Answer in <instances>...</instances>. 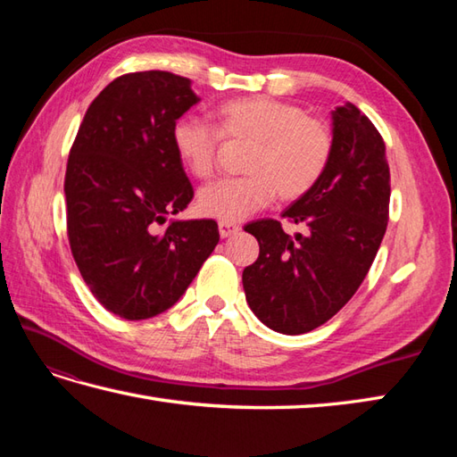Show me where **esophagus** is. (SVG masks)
Returning <instances> with one entry per match:
<instances>
[{
    "label": "esophagus",
    "mask_w": 457,
    "mask_h": 457,
    "mask_svg": "<svg viewBox=\"0 0 457 457\" xmlns=\"http://www.w3.org/2000/svg\"><path fill=\"white\" fill-rule=\"evenodd\" d=\"M218 228H220V236L221 237H229V236H234V234H237V231H239L237 223H231V221H220Z\"/></svg>",
    "instance_id": "esophagus-1"
}]
</instances>
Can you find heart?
<instances>
[{
	"instance_id": "1",
	"label": "heart",
	"mask_w": 457,
	"mask_h": 457,
	"mask_svg": "<svg viewBox=\"0 0 457 457\" xmlns=\"http://www.w3.org/2000/svg\"><path fill=\"white\" fill-rule=\"evenodd\" d=\"M213 123L180 118L172 128V147L187 170L200 180L216 170L218 145L223 139H245L251 147L244 170L236 179H221L204 187L198 208L220 221H241L275 198L296 200L316 187L332 157L334 137L328 123L304 115L295 104L245 96L221 102Z\"/></svg>"
}]
</instances>
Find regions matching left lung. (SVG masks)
Returning a JSON list of instances; mask_svg holds the SVG:
<instances>
[{"label":"left lung","mask_w":457,"mask_h":457,"mask_svg":"<svg viewBox=\"0 0 457 457\" xmlns=\"http://www.w3.org/2000/svg\"><path fill=\"white\" fill-rule=\"evenodd\" d=\"M334 149L316 187L283 218L306 226L288 236L277 220L245 231L259 257L244 269L249 308L267 328L287 336L326 324L363 283L389 221L391 174L383 137L353 104L332 112Z\"/></svg>","instance_id":"obj_1"}]
</instances>
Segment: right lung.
Listing matches in <instances>:
<instances>
[{
	"mask_svg": "<svg viewBox=\"0 0 457 457\" xmlns=\"http://www.w3.org/2000/svg\"><path fill=\"white\" fill-rule=\"evenodd\" d=\"M164 71L115 79L96 98L68 157V239L98 303L147 320L187 293L220 241L213 220H170L194 190L172 147V128L200 98Z\"/></svg>",
	"mask_w": 457,
	"mask_h": 457,
	"instance_id": "1",
	"label": "right lung"
}]
</instances>
